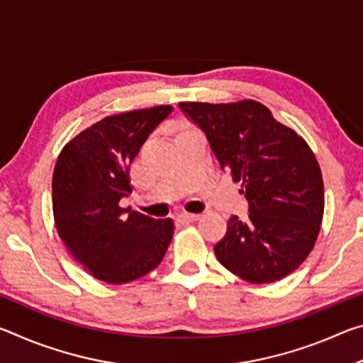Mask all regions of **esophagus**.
Returning a JSON list of instances; mask_svg holds the SVG:
<instances>
[{
  "instance_id": "obj_1",
  "label": "esophagus",
  "mask_w": 363,
  "mask_h": 363,
  "mask_svg": "<svg viewBox=\"0 0 363 363\" xmlns=\"http://www.w3.org/2000/svg\"><path fill=\"white\" fill-rule=\"evenodd\" d=\"M177 219L181 220V223H194V220L200 219V214H194V213H181Z\"/></svg>"
}]
</instances>
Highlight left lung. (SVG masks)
Listing matches in <instances>:
<instances>
[{
    "label": "left lung",
    "mask_w": 363,
    "mask_h": 363,
    "mask_svg": "<svg viewBox=\"0 0 363 363\" xmlns=\"http://www.w3.org/2000/svg\"><path fill=\"white\" fill-rule=\"evenodd\" d=\"M179 107L205 133L220 167L242 182L248 200V218L232 216L214 245L218 261L250 284L286 277L309 256L320 230L325 199L315 155L256 101Z\"/></svg>",
    "instance_id": "left-lung-1"
}]
</instances>
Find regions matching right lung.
Segmentation results:
<instances>
[{
    "instance_id": "1",
    "label": "right lung",
    "mask_w": 363,
    "mask_h": 363,
    "mask_svg": "<svg viewBox=\"0 0 363 363\" xmlns=\"http://www.w3.org/2000/svg\"><path fill=\"white\" fill-rule=\"evenodd\" d=\"M171 106L107 116L67 144L52 176L54 220L70 255L97 280L128 284L155 269L173 219H153L120 200L133 192L130 164Z\"/></svg>"
}]
</instances>
